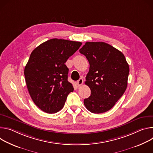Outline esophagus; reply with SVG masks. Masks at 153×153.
Returning a JSON list of instances; mask_svg holds the SVG:
<instances>
[{
  "label": "esophagus",
  "instance_id": "esophagus-1",
  "mask_svg": "<svg viewBox=\"0 0 153 153\" xmlns=\"http://www.w3.org/2000/svg\"><path fill=\"white\" fill-rule=\"evenodd\" d=\"M82 83H83V79H82V78H79V79L77 81V82H76V84H77V85H78V86H81L82 84Z\"/></svg>",
  "mask_w": 153,
  "mask_h": 153
}]
</instances>
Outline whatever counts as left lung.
I'll return each mask as SVG.
<instances>
[{
    "label": "left lung",
    "mask_w": 153,
    "mask_h": 153,
    "mask_svg": "<svg viewBox=\"0 0 153 153\" xmlns=\"http://www.w3.org/2000/svg\"><path fill=\"white\" fill-rule=\"evenodd\" d=\"M89 62L85 84L91 96L84 100L90 112L100 114L110 110L125 92L129 67L124 55L103 42H87L79 49Z\"/></svg>",
    "instance_id": "8db88e82"
}]
</instances>
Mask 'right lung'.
<instances>
[{"label":"right lung","instance_id":"obj_1","mask_svg":"<svg viewBox=\"0 0 153 153\" xmlns=\"http://www.w3.org/2000/svg\"><path fill=\"white\" fill-rule=\"evenodd\" d=\"M81 44L51 39L31 52L24 69L25 82L33 102L44 112L53 114L62 109L68 95L74 91L65 63Z\"/></svg>","mask_w":153,"mask_h":153}]
</instances>
